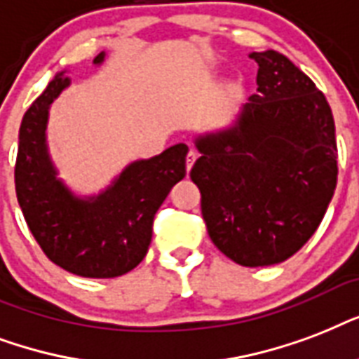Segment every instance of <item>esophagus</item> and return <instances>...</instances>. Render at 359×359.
Listing matches in <instances>:
<instances>
[{
  "label": "esophagus",
  "instance_id": "34e87169",
  "mask_svg": "<svg viewBox=\"0 0 359 359\" xmlns=\"http://www.w3.org/2000/svg\"><path fill=\"white\" fill-rule=\"evenodd\" d=\"M194 161H196V151H194V149H189V154H187V172L191 170V168H193Z\"/></svg>",
  "mask_w": 359,
  "mask_h": 359
}]
</instances>
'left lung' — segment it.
<instances>
[{
	"instance_id": "8db88e82",
	"label": "left lung",
	"mask_w": 359,
	"mask_h": 359,
	"mask_svg": "<svg viewBox=\"0 0 359 359\" xmlns=\"http://www.w3.org/2000/svg\"><path fill=\"white\" fill-rule=\"evenodd\" d=\"M257 93L238 125L200 138L191 180L219 251L249 268L292 257L318 229L337 185L326 95L286 55L252 52Z\"/></svg>"
}]
</instances>
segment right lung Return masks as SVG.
Returning a JSON list of instances; mask_svg holds the SVG:
<instances>
[{"label": "right lung", "instance_id": "1", "mask_svg": "<svg viewBox=\"0 0 359 359\" xmlns=\"http://www.w3.org/2000/svg\"><path fill=\"white\" fill-rule=\"evenodd\" d=\"M99 54L93 63H101ZM69 79L60 73L22 118L15 165L16 198L43 252L80 277H118L144 260L154 217L170 189L185 177L189 148L176 144L161 155L130 165L107 193L79 200L69 193L46 154L48 107Z\"/></svg>", "mask_w": 359, "mask_h": 359}]
</instances>
